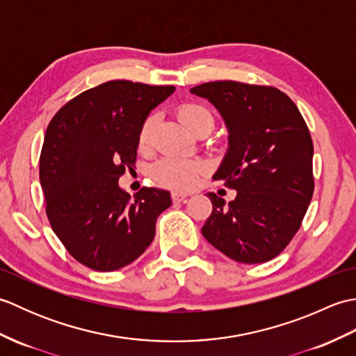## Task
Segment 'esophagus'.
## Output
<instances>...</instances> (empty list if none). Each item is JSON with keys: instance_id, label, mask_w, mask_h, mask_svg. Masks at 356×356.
Returning a JSON list of instances; mask_svg holds the SVG:
<instances>
[{"instance_id": "1", "label": "esophagus", "mask_w": 356, "mask_h": 356, "mask_svg": "<svg viewBox=\"0 0 356 356\" xmlns=\"http://www.w3.org/2000/svg\"><path fill=\"white\" fill-rule=\"evenodd\" d=\"M188 193H182V191H172L171 193V199L174 200V202H182V200H185L186 197H188Z\"/></svg>"}]
</instances>
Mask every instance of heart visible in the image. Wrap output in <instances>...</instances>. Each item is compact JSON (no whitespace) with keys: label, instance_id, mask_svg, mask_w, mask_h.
<instances>
[{"label":"heart","instance_id":"1","mask_svg":"<svg viewBox=\"0 0 356 356\" xmlns=\"http://www.w3.org/2000/svg\"><path fill=\"white\" fill-rule=\"evenodd\" d=\"M177 118L188 130L191 133H195L200 130L202 127H213L214 118L205 105L195 104V102H185L179 105ZM156 127V115H149L145 119L139 128L138 140L140 148H148L151 139H153ZM200 172V165L194 161H188V159L180 157H165L159 162L154 170L153 176L159 184H162L168 188H176V190H188L197 182Z\"/></svg>","mask_w":356,"mask_h":356}]
</instances>
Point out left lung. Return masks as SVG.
<instances>
[{
	"mask_svg": "<svg viewBox=\"0 0 356 356\" xmlns=\"http://www.w3.org/2000/svg\"><path fill=\"white\" fill-rule=\"evenodd\" d=\"M220 111L229 147L214 180L237 191L209 193L202 234L238 263L269 261L291 243L314 194V143L297 105L275 87L214 81L191 88Z\"/></svg>",
	"mask_w": 356,
	"mask_h": 356,
	"instance_id": "obj_1",
	"label": "left lung"
}]
</instances>
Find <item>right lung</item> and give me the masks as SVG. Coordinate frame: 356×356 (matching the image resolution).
I'll use <instances>...</instances> for the list:
<instances>
[{"label": "right lung", "instance_id": "right-lung-1", "mask_svg": "<svg viewBox=\"0 0 356 356\" xmlns=\"http://www.w3.org/2000/svg\"><path fill=\"white\" fill-rule=\"evenodd\" d=\"M172 86L108 81L59 108L45 131L40 180L53 232L74 260L110 272L151 245L170 193L147 188L134 195L118 180L133 170L139 128Z\"/></svg>", "mask_w": 356, "mask_h": 356}]
</instances>
